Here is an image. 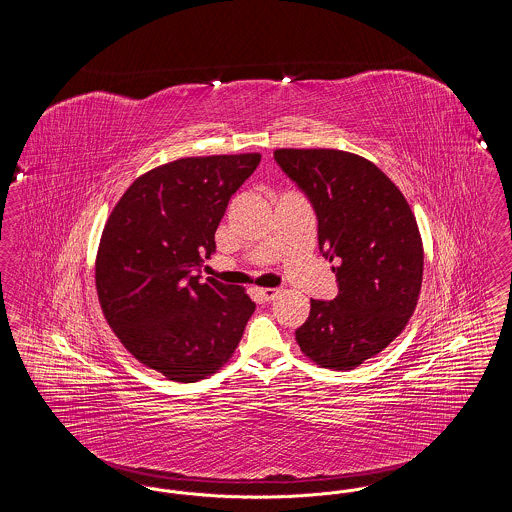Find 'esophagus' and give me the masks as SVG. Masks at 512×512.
<instances>
[{"mask_svg":"<svg viewBox=\"0 0 512 512\" xmlns=\"http://www.w3.org/2000/svg\"><path fill=\"white\" fill-rule=\"evenodd\" d=\"M257 293H259L265 301H272V299L280 293V290H274V288H257Z\"/></svg>","mask_w":512,"mask_h":512,"instance_id":"34e87169","label":"esophagus"}]
</instances>
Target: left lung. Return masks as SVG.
Returning <instances> with one entry per match:
<instances>
[{
  "label": "left lung",
  "mask_w": 512,
  "mask_h": 512,
  "mask_svg": "<svg viewBox=\"0 0 512 512\" xmlns=\"http://www.w3.org/2000/svg\"><path fill=\"white\" fill-rule=\"evenodd\" d=\"M276 163L311 199L318 249L338 259L340 293L311 299L295 340L315 365L351 370L384 351L416 309L424 247L413 209L372 161L340 149L274 151Z\"/></svg>",
  "instance_id": "left-lung-1"
}]
</instances>
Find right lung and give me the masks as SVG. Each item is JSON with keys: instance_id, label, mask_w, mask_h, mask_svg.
I'll use <instances>...</instances> for the list:
<instances>
[{"instance_id": "obj_1", "label": "right lung", "mask_w": 512, "mask_h": 512, "mask_svg": "<svg viewBox=\"0 0 512 512\" xmlns=\"http://www.w3.org/2000/svg\"><path fill=\"white\" fill-rule=\"evenodd\" d=\"M261 153L182 157L138 176L113 207L96 255L101 313L124 349L172 382L226 365L255 303L242 286L199 282L230 197Z\"/></svg>"}]
</instances>
